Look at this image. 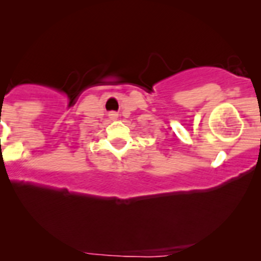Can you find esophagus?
Here are the masks:
<instances>
[{"label":"esophagus","mask_w":261,"mask_h":261,"mask_svg":"<svg viewBox=\"0 0 261 261\" xmlns=\"http://www.w3.org/2000/svg\"><path fill=\"white\" fill-rule=\"evenodd\" d=\"M116 116H117L116 112H111V114H110V117H111V119H116Z\"/></svg>","instance_id":"1"}]
</instances>
